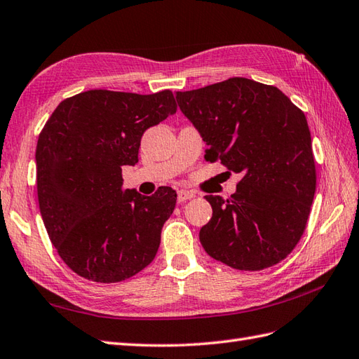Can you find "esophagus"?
<instances>
[{
	"label": "esophagus",
	"instance_id": "obj_1",
	"mask_svg": "<svg viewBox=\"0 0 359 359\" xmlns=\"http://www.w3.org/2000/svg\"><path fill=\"white\" fill-rule=\"evenodd\" d=\"M194 197H196V194H194L192 191H187V189L177 191V200H179V203L191 200V198H194Z\"/></svg>",
	"mask_w": 359,
	"mask_h": 359
}]
</instances>
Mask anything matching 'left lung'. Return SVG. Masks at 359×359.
<instances>
[{
    "instance_id": "8db88e82",
    "label": "left lung",
    "mask_w": 359,
    "mask_h": 359,
    "mask_svg": "<svg viewBox=\"0 0 359 359\" xmlns=\"http://www.w3.org/2000/svg\"><path fill=\"white\" fill-rule=\"evenodd\" d=\"M176 99L209 146L206 161L242 176L229 200L206 196L213 213L200 230L204 251L239 271L280 263L304 234L316 192L305 114L281 90L247 78Z\"/></svg>"
}]
</instances>
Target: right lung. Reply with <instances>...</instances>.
Returning a JSON list of instances; mask_svg holds the SVG:
<instances>
[{
    "instance_id": "obj_1",
    "label": "right lung",
    "mask_w": 359,
    "mask_h": 359,
    "mask_svg": "<svg viewBox=\"0 0 359 359\" xmlns=\"http://www.w3.org/2000/svg\"><path fill=\"white\" fill-rule=\"evenodd\" d=\"M176 109L170 90H88L61 102L40 132V213L60 257L79 276L118 283L155 259L177 194L123 191L121 167L135 165L142 134Z\"/></svg>"
}]
</instances>
